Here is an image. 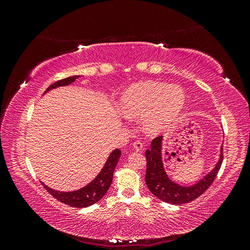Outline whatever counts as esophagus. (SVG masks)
Masks as SVG:
<instances>
[{
	"label": "esophagus",
	"instance_id": "1",
	"mask_svg": "<svg viewBox=\"0 0 250 250\" xmlns=\"http://www.w3.org/2000/svg\"><path fill=\"white\" fill-rule=\"evenodd\" d=\"M133 148L138 151H141L143 149V143L141 141H134L133 142Z\"/></svg>",
	"mask_w": 250,
	"mask_h": 250
}]
</instances>
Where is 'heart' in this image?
Segmentation results:
<instances>
[{
    "instance_id": "obj_1",
    "label": "heart",
    "mask_w": 250,
    "mask_h": 250,
    "mask_svg": "<svg viewBox=\"0 0 250 250\" xmlns=\"http://www.w3.org/2000/svg\"><path fill=\"white\" fill-rule=\"evenodd\" d=\"M186 103V94L179 85L145 81L131 85L121 98V108L128 118L144 117V127L149 133L164 130Z\"/></svg>"
}]
</instances>
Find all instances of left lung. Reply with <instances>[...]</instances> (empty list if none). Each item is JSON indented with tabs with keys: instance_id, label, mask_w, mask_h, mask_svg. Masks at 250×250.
I'll return each mask as SVG.
<instances>
[{
	"instance_id": "obj_1",
	"label": "left lung",
	"mask_w": 250,
	"mask_h": 250,
	"mask_svg": "<svg viewBox=\"0 0 250 250\" xmlns=\"http://www.w3.org/2000/svg\"><path fill=\"white\" fill-rule=\"evenodd\" d=\"M163 137H156L151 142V148L146 150V185L150 192L158 199L171 204H184L198 198L214 183L217 174L223 162V146L220 150V158L208 175L204 176L197 184L191 187L179 186L168 177L165 172L162 160Z\"/></svg>"
}]
</instances>
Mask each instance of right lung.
<instances>
[{
  "label": "right lung",
  "mask_w": 250,
  "mask_h": 250,
  "mask_svg": "<svg viewBox=\"0 0 250 250\" xmlns=\"http://www.w3.org/2000/svg\"><path fill=\"white\" fill-rule=\"evenodd\" d=\"M78 77L80 76L67 77L65 79L59 80L55 83H53L52 85H50L46 89L44 94L49 92V90L52 88L69 85ZM120 156H121V151L119 149L113 150L110 153L108 160L106 161V163H105L103 169L99 174H98V176L92 181V183L88 184L84 188H79L77 191L59 192V191L53 190V188L47 187L42 183V185L53 196V197L56 198L60 202L67 204V206H71L74 208H86L89 206H93V204H95L96 202H98L103 198V196L106 194L107 190L109 188L112 181L113 171L116 169V166L119 162Z\"/></svg>",
  "instance_id": "add662e5"
}]
</instances>
